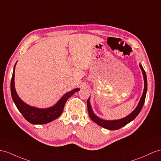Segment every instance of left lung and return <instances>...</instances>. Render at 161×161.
<instances>
[{
    "instance_id": "left-lung-1",
    "label": "left lung",
    "mask_w": 161,
    "mask_h": 161,
    "mask_svg": "<svg viewBox=\"0 0 161 161\" xmlns=\"http://www.w3.org/2000/svg\"><path fill=\"white\" fill-rule=\"evenodd\" d=\"M139 67L141 69H142L143 76L144 89H143L142 96L141 97V100L139 101L138 105H137V107H136V108L130 113V114H129L128 116L124 117L122 119H117V120H104L103 119H100V117L96 115L95 113L93 112L92 107H91V104H90V101H89L90 97H89V99L87 100V102L89 115L90 118H91L96 124H97V125H99V126L103 127L106 129H108V130H117V129L122 128L124 126H126V125L128 124V123H130V121H132L137 115H139V113H140L141 110L142 109L143 106L144 104L145 100H146L147 89V76H146V72H145L143 66L141 64H139Z\"/></svg>"
}]
</instances>
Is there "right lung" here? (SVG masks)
Returning <instances> with one entry per match:
<instances>
[{
  "label": "right lung",
  "instance_id": "right-lung-1",
  "mask_svg": "<svg viewBox=\"0 0 161 161\" xmlns=\"http://www.w3.org/2000/svg\"><path fill=\"white\" fill-rule=\"evenodd\" d=\"M15 65H16V64L14 65L12 78H11V97H12V99L19 111L22 113L23 117L29 122L32 124H45L58 118L61 115L66 101L74 93L80 90L79 88H76L72 90V91L66 93L65 95L61 97V99L57 102V103L52 107L48 108H39L37 107H31V106H29L24 103L19 98L16 91H15L14 83Z\"/></svg>",
  "mask_w": 161,
  "mask_h": 161
}]
</instances>
